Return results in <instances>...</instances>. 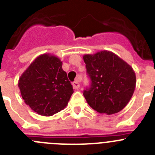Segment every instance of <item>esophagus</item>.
<instances>
[{"label": "esophagus", "mask_w": 155, "mask_h": 155, "mask_svg": "<svg viewBox=\"0 0 155 155\" xmlns=\"http://www.w3.org/2000/svg\"><path fill=\"white\" fill-rule=\"evenodd\" d=\"M80 82H81V78H77L76 80L73 82V87L75 89H78L80 87Z\"/></svg>", "instance_id": "esophagus-1"}]
</instances>
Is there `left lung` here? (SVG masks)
<instances>
[{
    "instance_id": "8db88e82",
    "label": "left lung",
    "mask_w": 155,
    "mask_h": 155,
    "mask_svg": "<svg viewBox=\"0 0 155 155\" xmlns=\"http://www.w3.org/2000/svg\"><path fill=\"white\" fill-rule=\"evenodd\" d=\"M91 80L83 94L87 104L102 114L119 113L127 105L136 87L135 72L112 52L103 50L83 57Z\"/></svg>"
}]
</instances>
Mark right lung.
I'll return each mask as SVG.
<instances>
[{
	"instance_id": "add662e5",
	"label": "right lung",
	"mask_w": 155,
	"mask_h": 155,
	"mask_svg": "<svg viewBox=\"0 0 155 155\" xmlns=\"http://www.w3.org/2000/svg\"><path fill=\"white\" fill-rule=\"evenodd\" d=\"M22 98L34 112L50 116L67 106L73 87L62 69V62L50 54L39 56L18 81Z\"/></svg>"
}]
</instances>
